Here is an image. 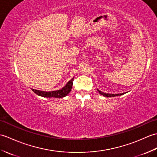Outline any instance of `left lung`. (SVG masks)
<instances>
[{
  "label": "left lung",
  "instance_id": "left-lung-1",
  "mask_svg": "<svg viewBox=\"0 0 157 157\" xmlns=\"http://www.w3.org/2000/svg\"><path fill=\"white\" fill-rule=\"evenodd\" d=\"M97 90L98 91V92H99L100 94H101V95H103L104 96H106V97H113V96H121V95H123V94H125V93H122V94H108V93H104V92H101V91H100L99 90H98V89H97Z\"/></svg>",
  "mask_w": 157,
  "mask_h": 157
}]
</instances>
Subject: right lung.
Segmentation results:
<instances>
[{
	"label": "right lung",
	"instance_id": "right-lung-1",
	"mask_svg": "<svg viewBox=\"0 0 157 157\" xmlns=\"http://www.w3.org/2000/svg\"><path fill=\"white\" fill-rule=\"evenodd\" d=\"M74 78H73L71 80H69L67 84L65 85L62 89L59 90L55 91H51V92H44L41 90H38L32 89V90L36 93V94L39 96H41L42 97H46V98H63L65 97L69 93L71 92L72 86H73V82Z\"/></svg>",
	"mask_w": 157,
	"mask_h": 157
}]
</instances>
